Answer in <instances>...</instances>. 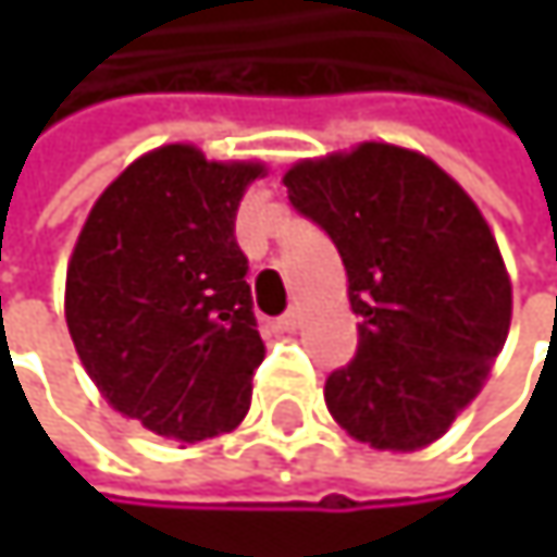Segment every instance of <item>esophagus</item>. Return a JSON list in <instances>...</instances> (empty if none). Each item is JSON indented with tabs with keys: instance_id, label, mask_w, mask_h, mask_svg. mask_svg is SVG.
Masks as SVG:
<instances>
[{
	"instance_id": "34e87169",
	"label": "esophagus",
	"mask_w": 557,
	"mask_h": 557,
	"mask_svg": "<svg viewBox=\"0 0 557 557\" xmlns=\"http://www.w3.org/2000/svg\"><path fill=\"white\" fill-rule=\"evenodd\" d=\"M299 322H302V315H299V309H286L283 315L277 319L280 329H286V332H293V329H299Z\"/></svg>"
}]
</instances>
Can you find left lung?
<instances>
[{"instance_id":"8db88e82","label":"left lung","mask_w":557,"mask_h":557,"mask_svg":"<svg viewBox=\"0 0 557 557\" xmlns=\"http://www.w3.org/2000/svg\"><path fill=\"white\" fill-rule=\"evenodd\" d=\"M289 202L342 255L355 358L325 381L335 422L384 451H416L455 422L500 355L512 289L471 196L393 145L302 161Z\"/></svg>"}]
</instances>
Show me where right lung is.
Instances as JSON below:
<instances>
[{"label": "right lung", "instance_id": "obj_1", "mask_svg": "<svg viewBox=\"0 0 557 557\" xmlns=\"http://www.w3.org/2000/svg\"><path fill=\"white\" fill-rule=\"evenodd\" d=\"M261 173L158 148L96 199L66 268L86 374L122 416L180 445L232 432L251 406L264 342L235 215Z\"/></svg>", "mask_w": 557, "mask_h": 557}]
</instances>
